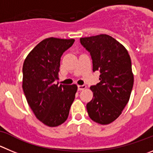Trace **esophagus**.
<instances>
[{
	"label": "esophagus",
	"mask_w": 153,
	"mask_h": 153,
	"mask_svg": "<svg viewBox=\"0 0 153 153\" xmlns=\"http://www.w3.org/2000/svg\"><path fill=\"white\" fill-rule=\"evenodd\" d=\"M86 85H78V91H83V90H85V88H86Z\"/></svg>",
	"instance_id": "1"
}]
</instances>
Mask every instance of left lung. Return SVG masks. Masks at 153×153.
Listing matches in <instances>:
<instances>
[{
  "label": "left lung",
  "mask_w": 153,
  "mask_h": 153,
  "mask_svg": "<svg viewBox=\"0 0 153 153\" xmlns=\"http://www.w3.org/2000/svg\"><path fill=\"white\" fill-rule=\"evenodd\" d=\"M90 53L93 71H99L100 82L91 87L92 100L87 104L94 122L108 125L114 122L128 102L134 85L131 57L122 44L108 35L80 38Z\"/></svg>",
  "instance_id": "1"
}]
</instances>
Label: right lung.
<instances>
[{"label":"right lung","instance_id":"obj_1","mask_svg":"<svg viewBox=\"0 0 153 153\" xmlns=\"http://www.w3.org/2000/svg\"><path fill=\"white\" fill-rule=\"evenodd\" d=\"M74 39L49 38L35 47L22 67V89L36 118L49 127L66 121L75 100L76 85H58L60 58Z\"/></svg>","mask_w":153,"mask_h":153}]
</instances>
